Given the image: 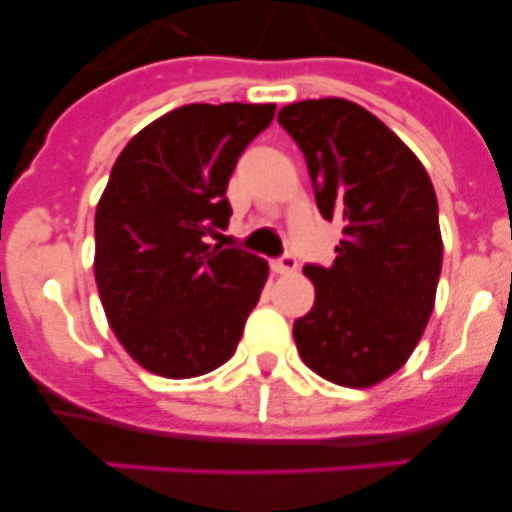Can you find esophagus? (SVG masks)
Masks as SVG:
<instances>
[{
  "mask_svg": "<svg viewBox=\"0 0 512 512\" xmlns=\"http://www.w3.org/2000/svg\"><path fill=\"white\" fill-rule=\"evenodd\" d=\"M271 269H274L276 274H292V271H297V256H294V253H284V256L271 261Z\"/></svg>",
  "mask_w": 512,
  "mask_h": 512,
  "instance_id": "esophagus-1",
  "label": "esophagus"
}]
</instances>
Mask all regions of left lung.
I'll return each mask as SVG.
<instances>
[{"mask_svg": "<svg viewBox=\"0 0 512 512\" xmlns=\"http://www.w3.org/2000/svg\"><path fill=\"white\" fill-rule=\"evenodd\" d=\"M279 124L307 159L322 218L342 223L332 266H304L314 304L294 342L317 375L368 388L409 360L434 309L437 192L416 154L358 103H289Z\"/></svg>", "mask_w": 512, "mask_h": 512, "instance_id": "1", "label": "left lung"}]
</instances>
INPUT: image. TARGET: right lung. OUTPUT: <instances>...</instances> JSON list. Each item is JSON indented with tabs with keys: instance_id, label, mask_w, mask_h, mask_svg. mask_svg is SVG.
<instances>
[{
	"instance_id": "add662e5",
	"label": "right lung",
	"mask_w": 512,
	"mask_h": 512,
	"mask_svg": "<svg viewBox=\"0 0 512 512\" xmlns=\"http://www.w3.org/2000/svg\"><path fill=\"white\" fill-rule=\"evenodd\" d=\"M274 103H190L124 147L96 208L98 294L126 353L164 378H195L236 353L269 264L210 246L228 225V180Z\"/></svg>"
}]
</instances>
